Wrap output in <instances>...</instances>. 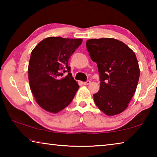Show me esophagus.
Returning <instances> with one entry per match:
<instances>
[{"mask_svg":"<svg viewBox=\"0 0 157 157\" xmlns=\"http://www.w3.org/2000/svg\"><path fill=\"white\" fill-rule=\"evenodd\" d=\"M90 83H91V81L88 80V81H86V82H82V84H84V85H88V84H89Z\"/></svg>","mask_w":157,"mask_h":157,"instance_id":"esophagus-1","label":"esophagus"}]
</instances>
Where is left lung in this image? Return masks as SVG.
<instances>
[{
  "mask_svg": "<svg viewBox=\"0 0 157 157\" xmlns=\"http://www.w3.org/2000/svg\"><path fill=\"white\" fill-rule=\"evenodd\" d=\"M86 45L100 74V88L94 95L95 105L107 116L118 115L128 107L136 91L140 76L136 55L113 38L89 39Z\"/></svg>",
  "mask_w": 157,
  "mask_h": 157,
  "instance_id": "left-lung-1",
  "label": "left lung"
}]
</instances>
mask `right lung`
I'll return each instance as SVG.
<instances>
[{"label":"right lung","instance_id":"obj_1","mask_svg":"<svg viewBox=\"0 0 157 157\" xmlns=\"http://www.w3.org/2000/svg\"><path fill=\"white\" fill-rule=\"evenodd\" d=\"M82 42L81 39L50 36L32 51L28 64L30 88L37 104L46 111L57 113L63 110L78 90L68 62ZM66 71L69 74L62 78Z\"/></svg>","mask_w":157,"mask_h":157}]
</instances>
